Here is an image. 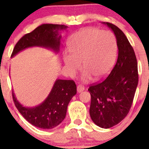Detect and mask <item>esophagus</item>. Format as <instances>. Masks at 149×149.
I'll use <instances>...</instances> for the list:
<instances>
[{
	"label": "esophagus",
	"instance_id": "34e87169",
	"mask_svg": "<svg viewBox=\"0 0 149 149\" xmlns=\"http://www.w3.org/2000/svg\"><path fill=\"white\" fill-rule=\"evenodd\" d=\"M84 90H85V87L84 86H82V85H79L77 86V91L79 93H81V92H82V91H84Z\"/></svg>",
	"mask_w": 149,
	"mask_h": 149
}]
</instances>
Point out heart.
Segmentation results:
<instances>
[{
	"label": "heart",
	"instance_id": "obj_1",
	"mask_svg": "<svg viewBox=\"0 0 149 149\" xmlns=\"http://www.w3.org/2000/svg\"><path fill=\"white\" fill-rule=\"evenodd\" d=\"M68 52H64L63 60L66 71L74 76L84 69L82 81L88 82L95 78L100 81L108 76L115 63L118 44L110 31L94 27L84 28L72 34L68 41Z\"/></svg>",
	"mask_w": 149,
	"mask_h": 149
}]
</instances>
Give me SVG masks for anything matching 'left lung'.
Masks as SVG:
<instances>
[{
  "label": "left lung",
  "mask_w": 149,
  "mask_h": 149,
  "mask_svg": "<svg viewBox=\"0 0 149 149\" xmlns=\"http://www.w3.org/2000/svg\"><path fill=\"white\" fill-rule=\"evenodd\" d=\"M115 34L118 57L110 74L102 83L92 85L89 114L92 121L109 128L123 120L130 111L139 82L138 63L128 40L115 25L103 22Z\"/></svg>",
  "instance_id": "left-lung-1"
}]
</instances>
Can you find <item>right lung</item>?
<instances>
[{
	"instance_id": "obj_1",
	"label": "right lung",
	"mask_w": 149,
	"mask_h": 149,
	"mask_svg": "<svg viewBox=\"0 0 149 149\" xmlns=\"http://www.w3.org/2000/svg\"><path fill=\"white\" fill-rule=\"evenodd\" d=\"M67 26L43 24L31 32L25 34L14 47L11 58L26 48L42 47L58 53L61 35L59 31ZM76 94V85L73 80L57 79L49 95L41 104L33 107H24L12 93L15 106L22 116L34 126L42 129H52L65 119L68 105Z\"/></svg>"
}]
</instances>
